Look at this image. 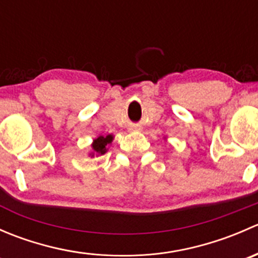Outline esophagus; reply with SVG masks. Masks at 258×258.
I'll return each instance as SVG.
<instances>
[{"label":"esophagus","instance_id":"obj_1","mask_svg":"<svg viewBox=\"0 0 258 258\" xmlns=\"http://www.w3.org/2000/svg\"><path fill=\"white\" fill-rule=\"evenodd\" d=\"M131 130H140V128H137V127H132Z\"/></svg>","mask_w":258,"mask_h":258}]
</instances>
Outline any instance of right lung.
<instances>
[{
	"label": "right lung",
	"mask_w": 258,
	"mask_h": 258,
	"mask_svg": "<svg viewBox=\"0 0 258 258\" xmlns=\"http://www.w3.org/2000/svg\"><path fill=\"white\" fill-rule=\"evenodd\" d=\"M112 135H108V136L106 137L100 136L98 139H96L92 145L93 151H95L96 153H98V155H103V153L107 151V145L112 142Z\"/></svg>",
	"instance_id": "right-lung-1"
}]
</instances>
